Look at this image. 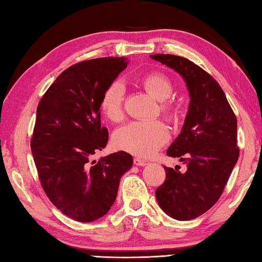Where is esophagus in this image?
I'll return each mask as SVG.
<instances>
[{"label":"esophagus","mask_w":262,"mask_h":262,"mask_svg":"<svg viewBox=\"0 0 262 262\" xmlns=\"http://www.w3.org/2000/svg\"><path fill=\"white\" fill-rule=\"evenodd\" d=\"M133 162H134V164H135V165H138V166H144V165H146V162H145V161L141 160L140 158H134V161H133Z\"/></svg>","instance_id":"esophagus-1"}]
</instances>
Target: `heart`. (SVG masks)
I'll return each mask as SVG.
<instances>
[{
    "mask_svg": "<svg viewBox=\"0 0 262 262\" xmlns=\"http://www.w3.org/2000/svg\"><path fill=\"white\" fill-rule=\"evenodd\" d=\"M149 96L159 100V111L171 122L181 118V108L176 100L168 99L173 93V82L163 72H147L137 80ZM100 109L111 122L125 119V89L119 81H113L104 88L100 98ZM170 133L160 120L133 121L118 128L113 135L114 145L136 157L147 158L169 141Z\"/></svg>",
    "mask_w": 262,
    "mask_h": 262,
    "instance_id": "obj_1",
    "label": "heart"
}]
</instances>
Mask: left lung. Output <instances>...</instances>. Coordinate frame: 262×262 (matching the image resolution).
Instances as JSON below:
<instances>
[{"mask_svg":"<svg viewBox=\"0 0 262 262\" xmlns=\"http://www.w3.org/2000/svg\"><path fill=\"white\" fill-rule=\"evenodd\" d=\"M151 57L182 75L190 93V105L181 134L166 151L187 169L164 166L165 180L155 190L169 216L189 221L213 207L223 193L237 162V122L223 89L213 76L185 57L154 54Z\"/></svg>","mask_w":262,"mask_h":262,"instance_id":"1","label":"left lung"}]
</instances>
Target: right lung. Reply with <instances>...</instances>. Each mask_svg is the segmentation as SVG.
Returning a JSON list of instances; mask_svg holds the SVG:
<instances>
[{
	"instance_id": "right-lung-1",
	"label": "right lung",
	"mask_w": 262,
	"mask_h": 262,
	"mask_svg": "<svg viewBox=\"0 0 262 262\" xmlns=\"http://www.w3.org/2000/svg\"><path fill=\"white\" fill-rule=\"evenodd\" d=\"M127 65L122 57L72 65L37 107L30 146L39 181L55 207L77 222L89 223L108 213L121 176L133 165L132 155L124 151L92 161L108 143L100 98Z\"/></svg>"
}]
</instances>
